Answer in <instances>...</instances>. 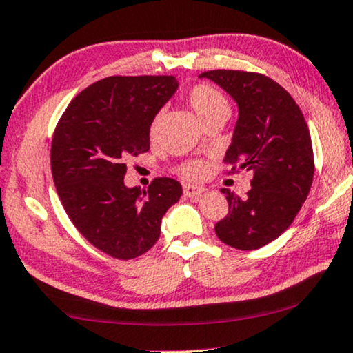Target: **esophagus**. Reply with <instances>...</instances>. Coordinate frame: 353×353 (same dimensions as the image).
I'll return each instance as SVG.
<instances>
[{
  "mask_svg": "<svg viewBox=\"0 0 353 353\" xmlns=\"http://www.w3.org/2000/svg\"><path fill=\"white\" fill-rule=\"evenodd\" d=\"M201 192H205V189L203 187H199V185H190V184H185L184 185V194H185V196H196V195H200Z\"/></svg>",
  "mask_w": 353,
  "mask_h": 353,
  "instance_id": "34e87169",
  "label": "esophagus"
}]
</instances>
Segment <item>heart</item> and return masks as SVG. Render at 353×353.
Instances as JSON below:
<instances>
[{
	"instance_id": "b5f03b06",
	"label": "heart",
	"mask_w": 353,
	"mask_h": 353,
	"mask_svg": "<svg viewBox=\"0 0 353 353\" xmlns=\"http://www.w3.org/2000/svg\"><path fill=\"white\" fill-rule=\"evenodd\" d=\"M187 103L194 110L201 124L211 119V117L229 114V110H231L224 93L213 85H208V83H199V85L192 87L189 95H187ZM158 121L159 117L157 116L152 121V125H150V135L152 137L157 134ZM206 171H208V164L201 161V159H190V161L182 163L179 166V172L182 176L192 181L201 179Z\"/></svg>"
}]
</instances>
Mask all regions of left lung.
I'll return each mask as SVG.
<instances>
[{
  "mask_svg": "<svg viewBox=\"0 0 353 353\" xmlns=\"http://www.w3.org/2000/svg\"><path fill=\"white\" fill-rule=\"evenodd\" d=\"M239 105V121L223 161L228 174L253 171L245 199L221 189L229 211L214 224L221 242L256 250L278 239L307 200L314 174L307 121L290 93L272 79L247 70L201 72Z\"/></svg>",
  "mask_w": 353,
  "mask_h": 353,
  "instance_id": "1",
  "label": "left lung"
}]
</instances>
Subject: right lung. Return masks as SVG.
<instances>
[{"instance_id": "add662e5", "label": "right lung", "mask_w": 353, "mask_h": 353, "mask_svg": "<svg viewBox=\"0 0 353 353\" xmlns=\"http://www.w3.org/2000/svg\"><path fill=\"white\" fill-rule=\"evenodd\" d=\"M177 88L172 75H111L69 103L51 140V174L70 223L116 260L147 253L182 195L171 177L124 185L125 163L150 150V125Z\"/></svg>"}]
</instances>
